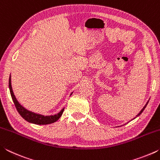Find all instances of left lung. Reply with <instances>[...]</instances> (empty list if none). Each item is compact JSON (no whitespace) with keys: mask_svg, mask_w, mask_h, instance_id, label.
Here are the masks:
<instances>
[{"mask_svg":"<svg viewBox=\"0 0 160 160\" xmlns=\"http://www.w3.org/2000/svg\"><path fill=\"white\" fill-rule=\"evenodd\" d=\"M148 104V102L147 103H146V104L145 105V107L142 108V110H141V111H140V112H139V113H138V115L136 116V117H138V116H140V114H141V113H142V112H143V111H144V109H145V107H146V106H147V104Z\"/></svg>","mask_w":160,"mask_h":160,"instance_id":"1","label":"left lung"}]
</instances>
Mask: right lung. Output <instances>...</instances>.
<instances>
[{"instance_id":"obj_1","label":"right lung","mask_w":160,"mask_h":160,"mask_svg":"<svg viewBox=\"0 0 160 160\" xmlns=\"http://www.w3.org/2000/svg\"><path fill=\"white\" fill-rule=\"evenodd\" d=\"M9 89H10V94H11L12 101L14 102L15 106L16 107V109H17L18 113H20V116L25 119V120L28 121L29 123L37 124V125H47V124L54 123L57 120H58L59 118L61 117L62 113L63 112L64 108L63 109H61V111H60V112L56 113L55 115L44 116V115L39 114V113H36L34 112H30V111L26 109L25 107L22 106L20 103H19L17 99H16L14 93H13L12 85H11V76H10V75L9 78ZM70 95H71V94H70Z\"/></svg>"}]
</instances>
